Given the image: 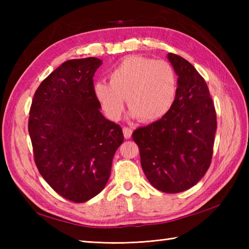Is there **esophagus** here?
Returning a JSON list of instances; mask_svg holds the SVG:
<instances>
[{
  "label": "esophagus",
  "instance_id": "obj_1",
  "mask_svg": "<svg viewBox=\"0 0 249 249\" xmlns=\"http://www.w3.org/2000/svg\"><path fill=\"white\" fill-rule=\"evenodd\" d=\"M123 134L126 139H129L131 135H133V129L129 127H123Z\"/></svg>",
  "mask_w": 249,
  "mask_h": 249
}]
</instances>
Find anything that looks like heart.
Instances as JSON below:
<instances>
[{
    "label": "heart",
    "instance_id": "b5f03b06",
    "mask_svg": "<svg viewBox=\"0 0 249 249\" xmlns=\"http://www.w3.org/2000/svg\"><path fill=\"white\" fill-rule=\"evenodd\" d=\"M110 82L94 84V95L109 119L118 121L123 114L126 98L130 118L155 122L163 118L176 102L177 72L165 60L131 55L109 73Z\"/></svg>",
    "mask_w": 249,
    "mask_h": 249
}]
</instances>
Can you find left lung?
<instances>
[{"label":"left lung","mask_w":249,"mask_h":249,"mask_svg":"<svg viewBox=\"0 0 249 249\" xmlns=\"http://www.w3.org/2000/svg\"><path fill=\"white\" fill-rule=\"evenodd\" d=\"M167 57L178 77L176 102L163 118L136 129L133 139L149 182L176 194L193 187L208 171L217 123L204 79L182 56Z\"/></svg>","instance_id":"obj_1"}]
</instances>
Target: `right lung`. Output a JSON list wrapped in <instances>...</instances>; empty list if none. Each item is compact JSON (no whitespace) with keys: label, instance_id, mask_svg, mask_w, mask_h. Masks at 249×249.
<instances>
[{"label":"right lung","instance_id":"add662e5","mask_svg":"<svg viewBox=\"0 0 249 249\" xmlns=\"http://www.w3.org/2000/svg\"><path fill=\"white\" fill-rule=\"evenodd\" d=\"M97 57L63 63L36 89L29 118L35 163L62 197L81 203L105 188L113 156L123 143L121 126L100 112L93 77Z\"/></svg>","mask_w":249,"mask_h":249}]
</instances>
